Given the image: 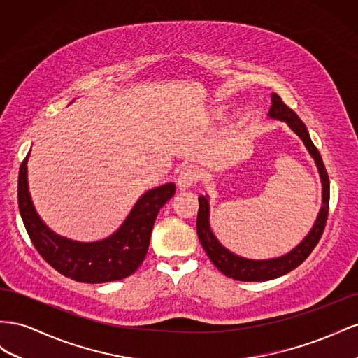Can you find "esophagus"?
I'll use <instances>...</instances> for the list:
<instances>
[{
	"label": "esophagus",
	"mask_w": 358,
	"mask_h": 358,
	"mask_svg": "<svg viewBox=\"0 0 358 358\" xmlns=\"http://www.w3.org/2000/svg\"><path fill=\"white\" fill-rule=\"evenodd\" d=\"M198 169L193 168V166H186L182 168L178 173V178H177V186L180 190H186L195 186V182L198 180Z\"/></svg>",
	"instance_id": "obj_1"
}]
</instances>
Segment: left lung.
Segmentation results:
<instances>
[{
	"label": "left lung",
	"instance_id": "obj_1",
	"mask_svg": "<svg viewBox=\"0 0 358 358\" xmlns=\"http://www.w3.org/2000/svg\"><path fill=\"white\" fill-rule=\"evenodd\" d=\"M270 117L278 118L280 121H287L288 126L297 134L303 142L306 148L309 150L312 157L315 159L316 166H318L321 181H322V208L320 211V216L315 222V227L309 232V236L306 237L297 248L291 250L288 255H283L280 258L275 259H267V261H253L240 258L237 255L231 253L229 250L224 249L222 244L213 236L208 223V201L206 196H199V210H198V219H196V232L199 241L202 244L203 250L207 252L208 258L214 264L220 273L228 275L231 279L243 280V282H264L271 280L280 275L289 273L291 270L297 268L299 265L306 261L312 250L316 248V244L321 240L322 232L327 223V217H329L330 210V180L329 173L324 166V162L321 159V155L318 148L313 145V142L308 134L304 122L300 120V117L295 112L283 103L280 96L273 94V105L270 109Z\"/></svg>",
	"mask_w": 358,
	"mask_h": 358
}]
</instances>
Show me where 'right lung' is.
Wrapping results in <instances>:
<instances>
[{
    "label": "right lung",
    "instance_id": "1",
    "mask_svg": "<svg viewBox=\"0 0 358 358\" xmlns=\"http://www.w3.org/2000/svg\"><path fill=\"white\" fill-rule=\"evenodd\" d=\"M27 159L28 155L19 169L17 203L29 240L40 257L76 282L103 283L134 274L145 259L159 210L173 196L176 185L169 182L147 192L114 236L97 243H76L55 236L37 216L28 192Z\"/></svg>",
    "mask_w": 358,
    "mask_h": 358
}]
</instances>
